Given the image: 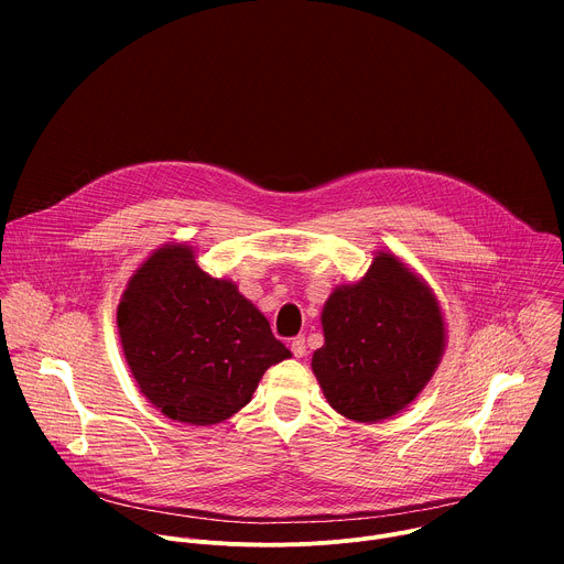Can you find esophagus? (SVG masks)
<instances>
[{"mask_svg":"<svg viewBox=\"0 0 564 564\" xmlns=\"http://www.w3.org/2000/svg\"><path fill=\"white\" fill-rule=\"evenodd\" d=\"M290 350H292V355L294 357H305V352H307V348H305V337L301 335V337H294L292 339V344H290Z\"/></svg>","mask_w":564,"mask_h":564,"instance_id":"esophagus-1","label":"esophagus"}]
</instances>
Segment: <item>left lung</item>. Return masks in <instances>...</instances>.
I'll return each mask as SVG.
<instances>
[{
	"instance_id": "8db88e82",
	"label": "left lung",
	"mask_w": 564,
	"mask_h": 564,
	"mask_svg": "<svg viewBox=\"0 0 564 564\" xmlns=\"http://www.w3.org/2000/svg\"><path fill=\"white\" fill-rule=\"evenodd\" d=\"M326 344L312 372L328 404L355 422H381L431 381L446 346L433 290L390 252H377L366 276L339 285L321 312Z\"/></svg>"
}]
</instances>
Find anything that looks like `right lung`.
Here are the masks:
<instances>
[{"label":"right lung","instance_id":"1","mask_svg":"<svg viewBox=\"0 0 564 564\" xmlns=\"http://www.w3.org/2000/svg\"><path fill=\"white\" fill-rule=\"evenodd\" d=\"M118 333L140 392L174 422L212 426L238 413L263 372L292 352L227 279L198 268L194 250H155L129 279Z\"/></svg>","mask_w":564,"mask_h":564}]
</instances>
